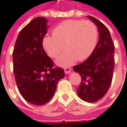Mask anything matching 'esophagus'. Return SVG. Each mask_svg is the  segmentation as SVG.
Segmentation results:
<instances>
[{
	"mask_svg": "<svg viewBox=\"0 0 127 127\" xmlns=\"http://www.w3.org/2000/svg\"><path fill=\"white\" fill-rule=\"evenodd\" d=\"M70 72H71V68L70 67H66V68H64V73L66 74H69Z\"/></svg>",
	"mask_w": 127,
	"mask_h": 127,
	"instance_id": "esophagus-1",
	"label": "esophagus"
}]
</instances>
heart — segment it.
<instances>
[{"label": "heart", "instance_id": "1", "mask_svg": "<svg viewBox=\"0 0 127 127\" xmlns=\"http://www.w3.org/2000/svg\"><path fill=\"white\" fill-rule=\"evenodd\" d=\"M98 31L91 21L67 20L57 26L53 35H46L43 46L52 58H56L64 49L56 63L61 67L74 64L78 60L84 61L92 54L97 41Z\"/></svg>", "mask_w": 127, "mask_h": 127}]
</instances>
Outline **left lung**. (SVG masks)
<instances>
[{
	"instance_id": "1",
	"label": "left lung",
	"mask_w": 127,
	"mask_h": 127,
	"mask_svg": "<svg viewBox=\"0 0 127 127\" xmlns=\"http://www.w3.org/2000/svg\"><path fill=\"white\" fill-rule=\"evenodd\" d=\"M97 27L99 40L86 61L73 67L81 77L77 90L78 97L88 102H95L108 91L114 69V43L106 26L97 19L88 16Z\"/></svg>"
}]
</instances>
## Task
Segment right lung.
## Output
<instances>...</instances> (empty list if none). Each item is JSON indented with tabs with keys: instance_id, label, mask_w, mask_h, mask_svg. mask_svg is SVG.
<instances>
[{
	"instance_id": "add662e5",
	"label": "right lung",
	"mask_w": 127,
	"mask_h": 127,
	"mask_svg": "<svg viewBox=\"0 0 127 127\" xmlns=\"http://www.w3.org/2000/svg\"><path fill=\"white\" fill-rule=\"evenodd\" d=\"M47 19L30 21L18 35L14 52V73L18 89L30 104L43 105L54 96L58 81L64 78L63 68H54L45 52L43 39L47 32Z\"/></svg>"
}]
</instances>
